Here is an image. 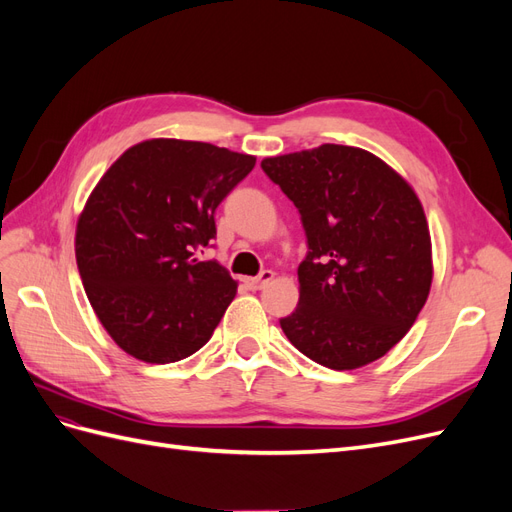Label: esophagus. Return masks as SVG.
Masks as SVG:
<instances>
[{
    "label": "esophagus",
    "instance_id": "1",
    "mask_svg": "<svg viewBox=\"0 0 512 512\" xmlns=\"http://www.w3.org/2000/svg\"><path fill=\"white\" fill-rule=\"evenodd\" d=\"M272 278H274V272L263 270V272H261L259 276H255V278H244V285L249 287V289H253V291H257V289L266 287Z\"/></svg>",
    "mask_w": 512,
    "mask_h": 512
}]
</instances>
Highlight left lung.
<instances>
[{"label":"left lung","instance_id":"1","mask_svg":"<svg viewBox=\"0 0 512 512\" xmlns=\"http://www.w3.org/2000/svg\"><path fill=\"white\" fill-rule=\"evenodd\" d=\"M261 170L300 212L308 253L300 302L280 319L317 364L353 370L398 344L432 285V240L419 197L385 161L323 144L268 157Z\"/></svg>","mask_w":512,"mask_h":512}]
</instances>
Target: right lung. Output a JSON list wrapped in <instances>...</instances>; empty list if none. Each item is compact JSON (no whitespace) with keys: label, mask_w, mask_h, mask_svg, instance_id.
I'll use <instances>...</instances> for the list:
<instances>
[{"label":"right lung","mask_w":512,"mask_h":512,"mask_svg":"<svg viewBox=\"0 0 512 512\" xmlns=\"http://www.w3.org/2000/svg\"><path fill=\"white\" fill-rule=\"evenodd\" d=\"M255 157L208 142L131 146L93 189L76 227L87 298L121 349L148 364L180 361L210 340L236 295L217 259L214 212Z\"/></svg>","instance_id":"add662e5"}]
</instances>
